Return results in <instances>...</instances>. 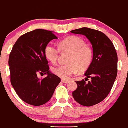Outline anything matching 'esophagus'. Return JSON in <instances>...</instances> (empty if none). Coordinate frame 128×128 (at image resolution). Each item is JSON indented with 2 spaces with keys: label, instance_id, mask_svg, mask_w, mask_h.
<instances>
[{
  "label": "esophagus",
  "instance_id": "1",
  "mask_svg": "<svg viewBox=\"0 0 128 128\" xmlns=\"http://www.w3.org/2000/svg\"><path fill=\"white\" fill-rule=\"evenodd\" d=\"M62 82H63V83H68V82H69V80H64V79H62Z\"/></svg>",
  "mask_w": 128,
  "mask_h": 128
}]
</instances>
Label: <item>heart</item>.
Returning a JSON list of instances; mask_svg holds the SVG:
<instances>
[{
  "label": "heart",
  "instance_id": "heart-1",
  "mask_svg": "<svg viewBox=\"0 0 128 128\" xmlns=\"http://www.w3.org/2000/svg\"><path fill=\"white\" fill-rule=\"evenodd\" d=\"M60 51L69 53L68 64L59 65L52 68V72L56 76L68 79L76 74L78 70L82 72L88 69L92 63L93 51L90 45L86 44L80 36H71L64 38L59 44V48L54 44L50 43L45 48V56L52 64H56Z\"/></svg>",
  "mask_w": 128,
  "mask_h": 128
}]
</instances>
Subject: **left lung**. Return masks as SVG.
<instances>
[{
	"label": "left lung",
	"instance_id": "obj_1",
	"mask_svg": "<svg viewBox=\"0 0 128 128\" xmlns=\"http://www.w3.org/2000/svg\"><path fill=\"white\" fill-rule=\"evenodd\" d=\"M70 32L86 36L93 51L92 62L84 73L86 78L92 80L87 83L83 79L76 81L78 88L73 92V97L82 106H94L106 98L114 83L118 66L116 50L110 38L100 31L83 27Z\"/></svg>",
	"mask_w": 128,
	"mask_h": 128
}]
</instances>
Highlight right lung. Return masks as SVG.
<instances>
[{
	"mask_svg": "<svg viewBox=\"0 0 128 128\" xmlns=\"http://www.w3.org/2000/svg\"><path fill=\"white\" fill-rule=\"evenodd\" d=\"M58 38L52 31L36 29L22 35L13 45L8 58L10 82L18 97L34 106L50 100L60 78L50 73L45 56L49 42ZM38 73L47 76L42 80Z\"/></svg>",
	"mask_w": 128,
	"mask_h": 128,
	"instance_id": "obj_1",
	"label": "right lung"
}]
</instances>
